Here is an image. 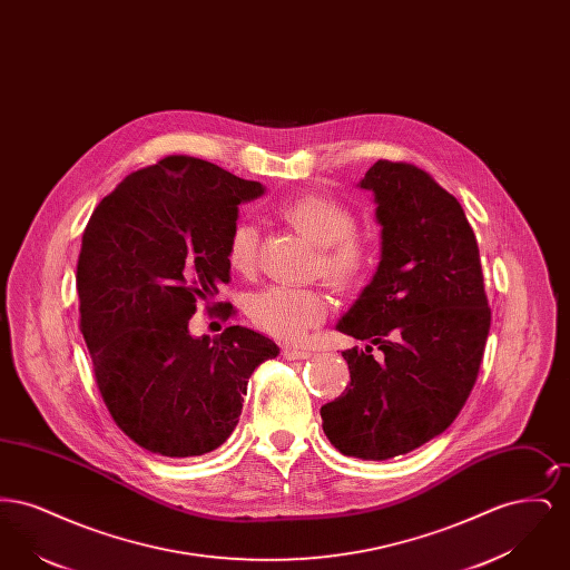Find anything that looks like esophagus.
<instances>
[{
	"label": "esophagus",
	"instance_id": "1",
	"mask_svg": "<svg viewBox=\"0 0 570 570\" xmlns=\"http://www.w3.org/2000/svg\"><path fill=\"white\" fill-rule=\"evenodd\" d=\"M282 354L288 358V361H303V358H309L312 353L305 351V348H297V346H286Z\"/></svg>",
	"mask_w": 570,
	"mask_h": 570
}]
</instances>
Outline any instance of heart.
Segmentation results:
<instances>
[{"label": "heart", "mask_w": 570, "mask_h": 570, "mask_svg": "<svg viewBox=\"0 0 570 570\" xmlns=\"http://www.w3.org/2000/svg\"><path fill=\"white\" fill-rule=\"evenodd\" d=\"M279 217L291 224L307 244L318 247V273L335 291H351L370 269V245L354 233L353 209L326 194H303L279 207ZM226 261L239 275L256 265V230L237 222L226 245ZM254 325L277 340L293 342L326 316V298L312 288L269 286L247 301Z\"/></svg>", "instance_id": "b5f03b06"}]
</instances>
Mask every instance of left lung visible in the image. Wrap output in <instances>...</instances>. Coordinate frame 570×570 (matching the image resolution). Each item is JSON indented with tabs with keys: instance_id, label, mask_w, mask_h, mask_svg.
Listing matches in <instances>:
<instances>
[{
	"instance_id": "8db88e82",
	"label": "left lung",
	"mask_w": 570,
	"mask_h": 570,
	"mask_svg": "<svg viewBox=\"0 0 570 570\" xmlns=\"http://www.w3.org/2000/svg\"><path fill=\"white\" fill-rule=\"evenodd\" d=\"M358 186L374 194L380 263L337 331L367 346L342 353L351 384L321 416L340 453L382 461L455 421L479 376L491 309L476 237L453 194L414 164L389 160Z\"/></svg>"
}]
</instances>
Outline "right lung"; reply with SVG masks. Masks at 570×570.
<instances>
[{
  "label": "right lung",
  "mask_w": 570,
  "mask_h": 570,
  "mask_svg": "<svg viewBox=\"0 0 570 570\" xmlns=\"http://www.w3.org/2000/svg\"><path fill=\"white\" fill-rule=\"evenodd\" d=\"M261 194L258 181L216 164L168 156L128 175L82 233L77 291L96 382L117 428L156 455L196 458L224 444L247 380L279 354L245 326L216 340L188 328L196 305L228 284L239 205Z\"/></svg>",
  "instance_id": "add662e5"
}]
</instances>
